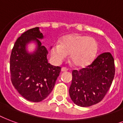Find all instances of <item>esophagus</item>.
I'll list each match as a JSON object with an SVG mask.
<instances>
[{"label": "esophagus", "instance_id": "obj_1", "mask_svg": "<svg viewBox=\"0 0 123 123\" xmlns=\"http://www.w3.org/2000/svg\"><path fill=\"white\" fill-rule=\"evenodd\" d=\"M68 71V69L67 68H65V67H62V69H61V71L62 72H65V71Z\"/></svg>", "mask_w": 123, "mask_h": 123}]
</instances>
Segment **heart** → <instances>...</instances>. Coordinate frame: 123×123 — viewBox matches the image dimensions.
Wrapping results in <instances>:
<instances>
[{
    "label": "heart",
    "mask_w": 123,
    "mask_h": 123,
    "mask_svg": "<svg viewBox=\"0 0 123 123\" xmlns=\"http://www.w3.org/2000/svg\"><path fill=\"white\" fill-rule=\"evenodd\" d=\"M50 54L55 62L61 63L70 54V60L78 67L90 64L98 50L97 41L91 37L80 34H71L63 37L60 43L50 47Z\"/></svg>",
    "instance_id": "obj_1"
}]
</instances>
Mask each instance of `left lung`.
<instances>
[{
  "label": "left lung",
  "instance_id": "left-lung-1",
  "mask_svg": "<svg viewBox=\"0 0 123 123\" xmlns=\"http://www.w3.org/2000/svg\"><path fill=\"white\" fill-rule=\"evenodd\" d=\"M114 59L110 52L100 54L85 68L72 72L69 95L77 106L88 107L103 99L115 75Z\"/></svg>",
  "mask_w": 123,
  "mask_h": 123
}]
</instances>
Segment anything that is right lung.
<instances>
[{
    "label": "right lung",
    "mask_w": 123,
    "mask_h": 123,
    "mask_svg": "<svg viewBox=\"0 0 123 123\" xmlns=\"http://www.w3.org/2000/svg\"><path fill=\"white\" fill-rule=\"evenodd\" d=\"M43 39L39 28L24 32L17 39L10 56V73L13 86L20 95L31 102H41L54 88L61 71L60 67L48 62V51L41 45ZM34 43L37 47L29 53L27 45Z\"/></svg>",
    "instance_id": "obj_1"
}]
</instances>
